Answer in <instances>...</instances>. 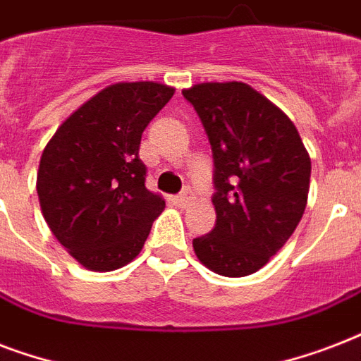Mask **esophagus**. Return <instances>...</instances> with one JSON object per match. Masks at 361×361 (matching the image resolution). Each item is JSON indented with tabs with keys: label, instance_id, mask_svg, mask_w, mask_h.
Here are the masks:
<instances>
[{
	"label": "esophagus",
	"instance_id": "esophagus-1",
	"mask_svg": "<svg viewBox=\"0 0 361 361\" xmlns=\"http://www.w3.org/2000/svg\"><path fill=\"white\" fill-rule=\"evenodd\" d=\"M191 198H192L191 191H187V189H185V191L181 192V195H178L174 200H176V204H178V206H181V208H183V206H187V204L191 202Z\"/></svg>",
	"mask_w": 361,
	"mask_h": 361
}]
</instances>
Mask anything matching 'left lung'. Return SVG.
Wrapping results in <instances>:
<instances>
[{"label": "left lung", "mask_w": 361, "mask_h": 361, "mask_svg": "<svg viewBox=\"0 0 361 361\" xmlns=\"http://www.w3.org/2000/svg\"><path fill=\"white\" fill-rule=\"evenodd\" d=\"M214 153V231L195 238L198 260L225 277L262 268L305 212L311 159L288 116L243 82L183 90Z\"/></svg>", "instance_id": "left-lung-1"}]
</instances>
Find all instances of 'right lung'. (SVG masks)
<instances>
[{
    "label": "right lung",
    "instance_id": "right-lung-1",
    "mask_svg": "<svg viewBox=\"0 0 361 361\" xmlns=\"http://www.w3.org/2000/svg\"><path fill=\"white\" fill-rule=\"evenodd\" d=\"M174 95L157 82L104 87L59 125L42 152L44 221L84 268L112 271L142 251L164 200L146 189L138 157L147 123Z\"/></svg>",
    "mask_w": 361,
    "mask_h": 361
}]
</instances>
